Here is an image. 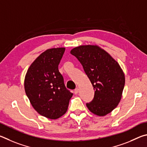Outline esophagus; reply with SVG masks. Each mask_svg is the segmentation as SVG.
Returning <instances> with one entry per match:
<instances>
[{
  "mask_svg": "<svg viewBox=\"0 0 147 147\" xmlns=\"http://www.w3.org/2000/svg\"><path fill=\"white\" fill-rule=\"evenodd\" d=\"M79 91V88H76L75 90H74V94H78Z\"/></svg>",
  "mask_w": 147,
  "mask_h": 147,
  "instance_id": "esophagus-1",
  "label": "esophagus"
}]
</instances>
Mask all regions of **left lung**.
Returning <instances> with one entry per match:
<instances>
[{
  "mask_svg": "<svg viewBox=\"0 0 147 147\" xmlns=\"http://www.w3.org/2000/svg\"><path fill=\"white\" fill-rule=\"evenodd\" d=\"M70 53L81 63L95 90L87 108L98 116L109 114L120 102L125 86V74L119 63L97 45L79 46Z\"/></svg>",
  "mask_w": 147,
  "mask_h": 147,
  "instance_id": "8db88e82",
  "label": "left lung"
}]
</instances>
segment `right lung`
<instances>
[{
    "label": "right lung",
    "mask_w": 147,
    "mask_h": 147,
    "mask_svg": "<svg viewBox=\"0 0 147 147\" xmlns=\"http://www.w3.org/2000/svg\"><path fill=\"white\" fill-rule=\"evenodd\" d=\"M65 48H53L44 51L31 64L24 78L25 92L32 106L51 119L65 114L73 96L58 69Z\"/></svg>",
    "instance_id": "obj_1"
}]
</instances>
